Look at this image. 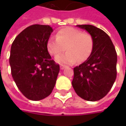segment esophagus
I'll use <instances>...</instances> for the list:
<instances>
[{
	"mask_svg": "<svg viewBox=\"0 0 126 126\" xmlns=\"http://www.w3.org/2000/svg\"><path fill=\"white\" fill-rule=\"evenodd\" d=\"M66 67V66L65 65H63V64H61L60 65V69H62V70H63L64 68Z\"/></svg>",
	"mask_w": 126,
	"mask_h": 126,
	"instance_id": "obj_1",
	"label": "esophagus"
}]
</instances>
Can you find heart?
<instances>
[{
    "instance_id": "1",
    "label": "heart",
    "mask_w": 126,
    "mask_h": 126,
    "mask_svg": "<svg viewBox=\"0 0 126 126\" xmlns=\"http://www.w3.org/2000/svg\"><path fill=\"white\" fill-rule=\"evenodd\" d=\"M55 38L50 37L47 40L46 48L50 55L57 56L64 50L65 47L67 52L55 58L56 62L59 64H71L77 60L84 62L93 50L94 41L92 36L75 28L61 29L57 32Z\"/></svg>"
}]
</instances>
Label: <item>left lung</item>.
I'll use <instances>...</instances> for the list:
<instances>
[{
	"instance_id": "1",
	"label": "left lung",
	"mask_w": 126,
	"mask_h": 126,
	"mask_svg": "<svg viewBox=\"0 0 126 126\" xmlns=\"http://www.w3.org/2000/svg\"><path fill=\"white\" fill-rule=\"evenodd\" d=\"M90 34L94 41L91 55L74 69L72 86L80 97L87 101L103 98L116 78L117 55L110 37L97 27L76 25Z\"/></svg>"
}]
</instances>
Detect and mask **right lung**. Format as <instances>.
Instances as JSON below:
<instances>
[{
	"label": "right lung",
	"mask_w": 126,
	"mask_h": 126,
	"mask_svg": "<svg viewBox=\"0 0 126 126\" xmlns=\"http://www.w3.org/2000/svg\"><path fill=\"white\" fill-rule=\"evenodd\" d=\"M52 32L49 25H32L15 38L11 46L9 62L12 78L22 94L33 101L51 94L60 72V66L46 48Z\"/></svg>",
	"instance_id": "right-lung-1"
}]
</instances>
